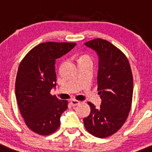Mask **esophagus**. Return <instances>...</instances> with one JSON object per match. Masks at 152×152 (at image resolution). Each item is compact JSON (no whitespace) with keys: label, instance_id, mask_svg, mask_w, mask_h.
Instances as JSON below:
<instances>
[{"label":"esophagus","instance_id":"obj_1","mask_svg":"<svg viewBox=\"0 0 152 152\" xmlns=\"http://www.w3.org/2000/svg\"><path fill=\"white\" fill-rule=\"evenodd\" d=\"M70 103H71V104H72V106H76V105H78V104H80L81 102L76 100H72L71 101H70Z\"/></svg>","mask_w":152,"mask_h":152}]
</instances>
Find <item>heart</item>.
I'll list each match as a JSON object with an SVG mask.
<instances>
[{"label": "heart", "instance_id": "obj_1", "mask_svg": "<svg viewBox=\"0 0 152 152\" xmlns=\"http://www.w3.org/2000/svg\"><path fill=\"white\" fill-rule=\"evenodd\" d=\"M84 59H91V58H90V56H88V55H83V56H81L80 57L79 61L84 60Z\"/></svg>", "mask_w": 152, "mask_h": 152}]
</instances>
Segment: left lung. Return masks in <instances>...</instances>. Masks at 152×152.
Masks as SVG:
<instances>
[{
	"label": "left lung",
	"mask_w": 152,
	"mask_h": 152,
	"mask_svg": "<svg viewBox=\"0 0 152 152\" xmlns=\"http://www.w3.org/2000/svg\"><path fill=\"white\" fill-rule=\"evenodd\" d=\"M99 56L98 94L101 105L88 102L90 113L83 119L86 131L104 138L115 134L125 123L133 97V76L127 56L107 40L96 39L85 43Z\"/></svg>",
	"instance_id": "8db88e82"
}]
</instances>
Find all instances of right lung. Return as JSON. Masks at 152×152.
Here are the masks:
<instances>
[{
    "label": "right lung",
    "mask_w": 152,
    "mask_h": 152,
    "mask_svg": "<svg viewBox=\"0 0 152 152\" xmlns=\"http://www.w3.org/2000/svg\"><path fill=\"white\" fill-rule=\"evenodd\" d=\"M73 42H47L31 49L19 65L15 96L26 126L40 135H49L60 126V117L68 108L67 100L52 96L56 83L55 64L76 46Z\"/></svg>",
    "instance_id": "obj_1"
}]
</instances>
